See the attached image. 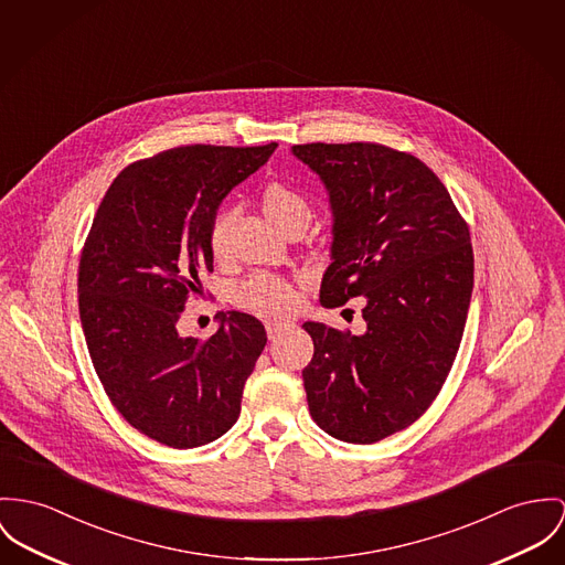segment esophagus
<instances>
[{
    "mask_svg": "<svg viewBox=\"0 0 565 565\" xmlns=\"http://www.w3.org/2000/svg\"><path fill=\"white\" fill-rule=\"evenodd\" d=\"M290 327V322L286 320H268L266 322V333H268V340H275L281 331H286Z\"/></svg>",
    "mask_w": 565,
    "mask_h": 565,
    "instance_id": "1",
    "label": "esophagus"
}]
</instances>
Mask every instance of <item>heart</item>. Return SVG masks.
I'll return each mask as SVG.
<instances>
[{"label":"heart","instance_id":"heart-1","mask_svg":"<svg viewBox=\"0 0 565 565\" xmlns=\"http://www.w3.org/2000/svg\"><path fill=\"white\" fill-rule=\"evenodd\" d=\"M262 206L279 230H288L295 223L307 225L311 218V202L307 200V195L292 184L279 180L264 186ZM234 218V209H225L213 218L209 243L211 252L218 260L230 254V230ZM234 303L264 316H281L297 305V292L286 277L277 273L256 270L234 288Z\"/></svg>","mask_w":565,"mask_h":565}]
</instances>
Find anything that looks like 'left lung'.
<instances>
[{
	"label": "left lung",
	"mask_w": 565,
	"mask_h": 565,
	"mask_svg": "<svg viewBox=\"0 0 565 565\" xmlns=\"http://www.w3.org/2000/svg\"><path fill=\"white\" fill-rule=\"evenodd\" d=\"M292 152L322 178L335 217L320 303L365 297L363 335L303 324L309 413L327 435L376 443L415 424L454 365L473 292L469 225L411 152L374 141Z\"/></svg>",
	"instance_id": "8db88e82"
}]
</instances>
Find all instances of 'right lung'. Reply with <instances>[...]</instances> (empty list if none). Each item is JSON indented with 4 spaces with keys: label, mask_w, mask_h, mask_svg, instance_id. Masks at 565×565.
<instances>
[{
    "label": "right lung",
    "mask_w": 565,
    "mask_h": 565,
    "mask_svg": "<svg viewBox=\"0 0 565 565\" xmlns=\"http://www.w3.org/2000/svg\"><path fill=\"white\" fill-rule=\"evenodd\" d=\"M266 146H180L130 163L107 189L77 275L96 376L141 435L191 449L225 435L266 347L258 318L230 311L209 340L178 318L213 273L209 243L221 200L268 161Z\"/></svg>",
    "instance_id": "right-lung-1"
}]
</instances>
